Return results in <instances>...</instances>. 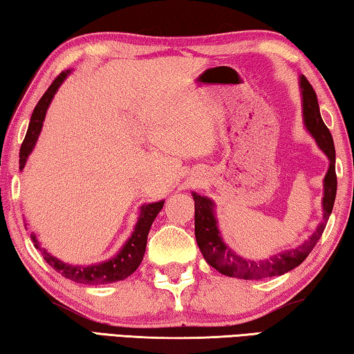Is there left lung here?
Returning a JSON list of instances; mask_svg holds the SVG:
<instances>
[{"instance_id": "1", "label": "left lung", "mask_w": 354, "mask_h": 354, "mask_svg": "<svg viewBox=\"0 0 354 354\" xmlns=\"http://www.w3.org/2000/svg\"><path fill=\"white\" fill-rule=\"evenodd\" d=\"M302 96V118L304 127L312 134L315 142L318 144L323 153L328 156L329 167L323 180V218L307 241H304L296 248L283 250L266 259H250L237 254L234 250L226 245L218 230V221L215 216V203L207 196L192 193L194 199V234L196 242L203 253L204 259L223 275L236 277L242 280H261L269 277L283 275L286 272L297 268L306 259L317 242L322 237L330 214H333L335 193H337V176H335V149L334 140L328 127H326L317 93L308 84L306 75L299 77Z\"/></svg>"}]
</instances>
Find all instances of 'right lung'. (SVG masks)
<instances>
[{"label":"right lung","mask_w":354,"mask_h":354,"mask_svg":"<svg viewBox=\"0 0 354 354\" xmlns=\"http://www.w3.org/2000/svg\"><path fill=\"white\" fill-rule=\"evenodd\" d=\"M71 74V69L63 71L58 77L53 80L52 85L48 86L47 91L37 102L35 111L31 113V120L28 124V131L24 139V144L20 147V161L19 167L20 171L24 169L26 165V160H28L30 153L35 149L37 142V138H39L42 123H44L47 109L50 106L53 96L58 91L62 84L66 80L68 75ZM165 205V201H158V203H150L140 205V214L138 223H136L134 231L127 242L123 243L115 257L104 261V263L97 264H90V266H75V264H68L63 263L62 259H58L47 252L46 248L41 247V242L37 241L35 232L31 234V241L35 243V247L39 250L44 257L46 263L52 266V269L59 272L64 279H69L75 281V283L82 285H106L112 283V281H120L129 277L133 272L139 268V264L142 263L145 247H147V236H149L151 223L155 221L156 215L160 214V210Z\"/></svg>","instance_id":"right-lung-1"}]
</instances>
